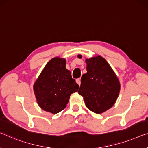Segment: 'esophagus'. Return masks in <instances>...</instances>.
Listing matches in <instances>:
<instances>
[{
  "instance_id": "obj_1",
  "label": "esophagus",
  "mask_w": 148,
  "mask_h": 148,
  "mask_svg": "<svg viewBox=\"0 0 148 148\" xmlns=\"http://www.w3.org/2000/svg\"><path fill=\"white\" fill-rule=\"evenodd\" d=\"M76 81H77V83H78V85H81V79H80V78L77 79Z\"/></svg>"
}]
</instances>
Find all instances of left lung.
Returning a JSON list of instances; mask_svg holds the SVG:
<instances>
[{
    "label": "left lung",
    "instance_id": "8db88e82",
    "mask_svg": "<svg viewBox=\"0 0 148 148\" xmlns=\"http://www.w3.org/2000/svg\"><path fill=\"white\" fill-rule=\"evenodd\" d=\"M81 58V55H78ZM87 73L81 77L78 93L83 96L85 106L95 113H102L116 101L120 83L116 75L103 57L86 59Z\"/></svg>",
    "mask_w": 148,
    "mask_h": 148
}]
</instances>
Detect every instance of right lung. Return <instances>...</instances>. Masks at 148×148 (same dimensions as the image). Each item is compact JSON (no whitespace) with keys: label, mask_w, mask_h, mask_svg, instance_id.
<instances>
[{"label":"right lung","mask_w":148,"mask_h":148,"mask_svg":"<svg viewBox=\"0 0 148 148\" xmlns=\"http://www.w3.org/2000/svg\"><path fill=\"white\" fill-rule=\"evenodd\" d=\"M65 65V59L57 57L51 59L33 86L38 106L53 114L66 108L70 95L79 87Z\"/></svg>","instance_id":"obj_1"}]
</instances>
